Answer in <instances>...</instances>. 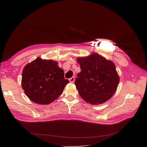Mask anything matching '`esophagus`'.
Here are the masks:
<instances>
[{"instance_id":"1","label":"esophagus","mask_w":147,"mask_h":147,"mask_svg":"<svg viewBox=\"0 0 147 147\" xmlns=\"http://www.w3.org/2000/svg\"><path fill=\"white\" fill-rule=\"evenodd\" d=\"M69 81H70V82L73 83V82H74V81H75V77H72L71 78H70L69 79Z\"/></svg>"}]
</instances>
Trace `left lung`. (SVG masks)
Segmentation results:
<instances>
[{
    "instance_id": "obj_1",
    "label": "left lung",
    "mask_w": 147,
    "mask_h": 147,
    "mask_svg": "<svg viewBox=\"0 0 147 147\" xmlns=\"http://www.w3.org/2000/svg\"><path fill=\"white\" fill-rule=\"evenodd\" d=\"M77 61L81 72L74 83L80 96L92 105L108 100L116 92L119 82L115 64L96 53L78 57Z\"/></svg>"
}]
</instances>
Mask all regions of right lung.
Listing matches in <instances>:
<instances>
[{
  "label": "right lung",
  "mask_w": 147,
  "mask_h": 147,
  "mask_svg": "<svg viewBox=\"0 0 147 147\" xmlns=\"http://www.w3.org/2000/svg\"><path fill=\"white\" fill-rule=\"evenodd\" d=\"M69 80L57 62L38 57L28 63L22 73V86L28 98L38 104L48 105L63 92Z\"/></svg>",
  "instance_id": "add662e5"
}]
</instances>
